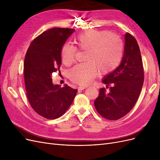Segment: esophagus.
I'll return each instance as SVG.
<instances>
[{
    "label": "esophagus",
    "instance_id": "esophagus-1",
    "mask_svg": "<svg viewBox=\"0 0 160 160\" xmlns=\"http://www.w3.org/2000/svg\"><path fill=\"white\" fill-rule=\"evenodd\" d=\"M87 88H88V87L87 86H83V85H80L79 88H78V89L79 90H83V89H86Z\"/></svg>",
    "mask_w": 160,
    "mask_h": 160
}]
</instances>
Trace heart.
<instances>
[{"label":"heart","instance_id":"obj_1","mask_svg":"<svg viewBox=\"0 0 160 160\" xmlns=\"http://www.w3.org/2000/svg\"><path fill=\"white\" fill-rule=\"evenodd\" d=\"M75 42L80 49L86 50L85 60L88 62L77 65L69 72L70 79L77 84L91 83L99 70L108 74L118 66L123 55V43L116 35L105 31L91 30L75 37ZM76 48L65 44L61 49L62 63L71 65L75 61Z\"/></svg>","mask_w":160,"mask_h":160}]
</instances>
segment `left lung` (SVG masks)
Wrapping results in <instances>:
<instances>
[{
    "mask_svg": "<svg viewBox=\"0 0 160 160\" xmlns=\"http://www.w3.org/2000/svg\"><path fill=\"white\" fill-rule=\"evenodd\" d=\"M144 80L143 62L139 47L129 33L125 35L124 52L119 65L102 79L111 85L109 93L99 89L94 104L98 112L109 120H117L129 113L139 98Z\"/></svg>",
    "mask_w": 160,
    "mask_h": 160,
    "instance_id": "1",
    "label": "left lung"
}]
</instances>
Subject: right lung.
<instances>
[{
	"label": "right lung",
	"instance_id": "right-lung-1",
	"mask_svg": "<svg viewBox=\"0 0 160 160\" xmlns=\"http://www.w3.org/2000/svg\"><path fill=\"white\" fill-rule=\"evenodd\" d=\"M72 28H53L43 32L28 47L24 62L27 96L32 108L42 117L60 118L73 101L77 89L52 83L53 72L60 71L61 52Z\"/></svg>",
	"mask_w": 160,
	"mask_h": 160
}]
</instances>
